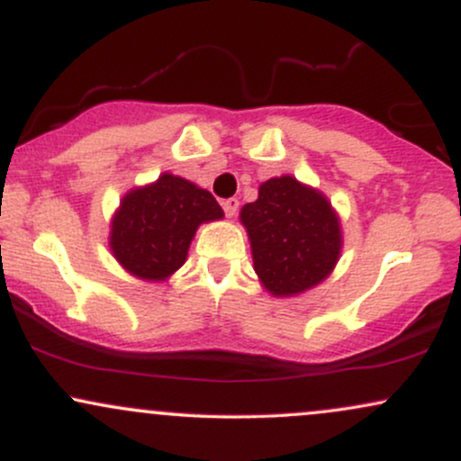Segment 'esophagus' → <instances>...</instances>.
I'll return each instance as SVG.
<instances>
[{
	"label": "esophagus",
	"mask_w": 461,
	"mask_h": 461,
	"mask_svg": "<svg viewBox=\"0 0 461 461\" xmlns=\"http://www.w3.org/2000/svg\"><path fill=\"white\" fill-rule=\"evenodd\" d=\"M238 205H240V201L234 199V197H231V199H225V201H223V210H225V214L230 216V219H234V216H236V212H238Z\"/></svg>",
	"instance_id": "1"
}]
</instances>
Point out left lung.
I'll list each match as a JSON object with an SVG mask.
<instances>
[{"label":"left lung","mask_w":461,"mask_h":461,"mask_svg":"<svg viewBox=\"0 0 461 461\" xmlns=\"http://www.w3.org/2000/svg\"><path fill=\"white\" fill-rule=\"evenodd\" d=\"M253 271L273 297H297L330 277L342 251V227L330 199L293 176L260 184L240 210Z\"/></svg>","instance_id":"8db88e82"}]
</instances>
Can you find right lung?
I'll list each match as a JSON object with an SVG mask.
<instances>
[{"mask_svg":"<svg viewBox=\"0 0 461 461\" xmlns=\"http://www.w3.org/2000/svg\"><path fill=\"white\" fill-rule=\"evenodd\" d=\"M223 219V208L205 188L162 173L134 186L110 221L108 245L114 260L142 282H167L186 262L199 225Z\"/></svg>","mask_w":461,"mask_h":461,"instance_id":"add662e5","label":"right lung"}]
</instances>
